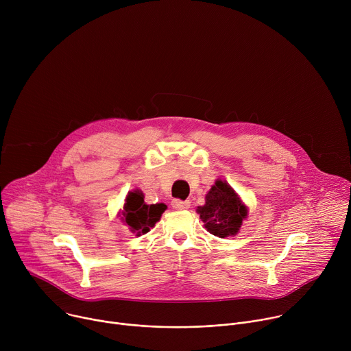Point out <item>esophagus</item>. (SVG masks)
<instances>
[{
	"label": "esophagus",
	"mask_w": 351,
	"mask_h": 351,
	"mask_svg": "<svg viewBox=\"0 0 351 351\" xmlns=\"http://www.w3.org/2000/svg\"><path fill=\"white\" fill-rule=\"evenodd\" d=\"M172 207L175 210H187L190 207V202H183V199L175 198L173 202H172Z\"/></svg>",
	"instance_id": "1"
}]
</instances>
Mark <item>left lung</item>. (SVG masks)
<instances>
[{
	"label": "left lung",
	"instance_id": "left-lung-1",
	"mask_svg": "<svg viewBox=\"0 0 351 351\" xmlns=\"http://www.w3.org/2000/svg\"><path fill=\"white\" fill-rule=\"evenodd\" d=\"M197 213L206 229L221 239L234 236L247 218V207L236 191L221 179L206 194V204L197 207Z\"/></svg>",
	"mask_w": 351,
	"mask_h": 351
}]
</instances>
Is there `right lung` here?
<instances>
[{
	"label": "right lung",
	"instance_id": "obj_1",
	"mask_svg": "<svg viewBox=\"0 0 351 351\" xmlns=\"http://www.w3.org/2000/svg\"><path fill=\"white\" fill-rule=\"evenodd\" d=\"M167 210L164 203L158 204H145L144 194L141 190L136 189L129 191L125 199V206L122 211V221L129 229L136 233V236L145 234L149 229L154 228L156 223L161 219L162 213Z\"/></svg>",
	"mask_w": 351,
	"mask_h": 351
}]
</instances>
